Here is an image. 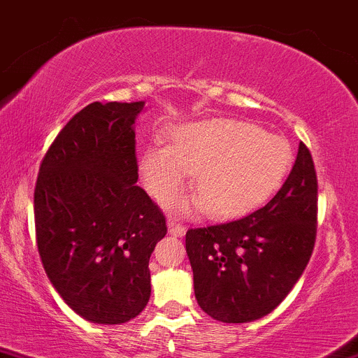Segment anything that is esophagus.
Instances as JSON below:
<instances>
[{
    "instance_id": "34e87169",
    "label": "esophagus",
    "mask_w": 358,
    "mask_h": 358,
    "mask_svg": "<svg viewBox=\"0 0 358 358\" xmlns=\"http://www.w3.org/2000/svg\"><path fill=\"white\" fill-rule=\"evenodd\" d=\"M167 226H169V234L178 236V238H180V236H184V233H186V227H184L179 220L172 219V217H169L167 219Z\"/></svg>"
}]
</instances>
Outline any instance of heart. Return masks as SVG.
<instances>
[{
	"label": "heart",
	"instance_id": "obj_1",
	"mask_svg": "<svg viewBox=\"0 0 358 358\" xmlns=\"http://www.w3.org/2000/svg\"><path fill=\"white\" fill-rule=\"evenodd\" d=\"M293 148L279 134L252 122L210 119L176 127L169 145H152L139 157V176L155 200H172L193 174L194 198L180 212L203 206L213 219L245 215L267 203L288 178Z\"/></svg>",
	"mask_w": 358,
	"mask_h": 358
}]
</instances>
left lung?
<instances>
[{
  "mask_svg": "<svg viewBox=\"0 0 358 358\" xmlns=\"http://www.w3.org/2000/svg\"><path fill=\"white\" fill-rule=\"evenodd\" d=\"M315 233V167L300 143L288 179L267 205L243 219L186 233L201 310L227 324L271 314L303 274Z\"/></svg>",
  "mask_w": 358,
  "mask_h": 358,
  "instance_id": "1",
  "label": "left lung"
}]
</instances>
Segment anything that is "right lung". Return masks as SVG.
I'll return each instance as SVG.
<instances>
[{"instance_id": "1", "label": "right lung", "mask_w": 358, "mask_h": 358, "mask_svg": "<svg viewBox=\"0 0 358 358\" xmlns=\"http://www.w3.org/2000/svg\"><path fill=\"white\" fill-rule=\"evenodd\" d=\"M145 101L99 103L58 132L34 189L36 241L53 288L83 319L124 324L152 293L165 217L138 182L134 120Z\"/></svg>"}]
</instances>
